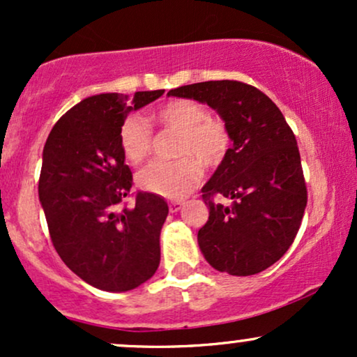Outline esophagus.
I'll return each instance as SVG.
<instances>
[{
    "label": "esophagus",
    "mask_w": 357,
    "mask_h": 357,
    "mask_svg": "<svg viewBox=\"0 0 357 357\" xmlns=\"http://www.w3.org/2000/svg\"><path fill=\"white\" fill-rule=\"evenodd\" d=\"M183 202H171L169 203V211L171 213H178L179 210H181V206H183Z\"/></svg>",
    "instance_id": "34e87169"
}]
</instances>
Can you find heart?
Segmentation results:
<instances>
[{
    "label": "heart",
    "instance_id": "b5f03b06",
    "mask_svg": "<svg viewBox=\"0 0 357 357\" xmlns=\"http://www.w3.org/2000/svg\"><path fill=\"white\" fill-rule=\"evenodd\" d=\"M153 121L165 132H176V161H155L137 176L139 186L169 199L184 198L202 181V166H220L230 149L231 137L223 119L208 116L199 102L173 99L159 105ZM119 144L126 161L141 166L153 154V129L142 117L129 116L119 129Z\"/></svg>",
    "mask_w": 357,
    "mask_h": 357
}]
</instances>
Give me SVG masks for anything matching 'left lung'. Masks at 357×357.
<instances>
[{
    "mask_svg": "<svg viewBox=\"0 0 357 357\" xmlns=\"http://www.w3.org/2000/svg\"><path fill=\"white\" fill-rule=\"evenodd\" d=\"M167 96L204 102L220 114L233 146L203 186L210 216L198 243L213 268L255 275L294 243L307 204L297 139L280 109L253 85L210 80L183 85ZM216 197L230 199L227 207Z\"/></svg>",
    "mask_w": 357,
    "mask_h": 357,
    "instance_id": "8db88e82",
    "label": "left lung"
}]
</instances>
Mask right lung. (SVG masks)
<instances>
[{
  "label": "right lung",
  "instance_id": "obj_1",
  "mask_svg": "<svg viewBox=\"0 0 357 357\" xmlns=\"http://www.w3.org/2000/svg\"><path fill=\"white\" fill-rule=\"evenodd\" d=\"M165 90L87 97L53 126L43 147L38 195L56 253L75 275L107 292H126L154 275L167 203L137 191L126 198L132 173L124 162L119 129Z\"/></svg>",
  "mask_w": 357,
  "mask_h": 357
}]
</instances>
